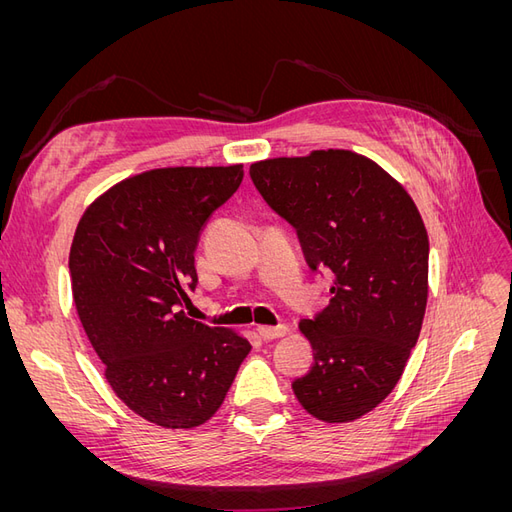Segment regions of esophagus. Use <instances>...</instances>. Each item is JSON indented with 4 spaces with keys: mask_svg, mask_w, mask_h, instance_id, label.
<instances>
[{
    "mask_svg": "<svg viewBox=\"0 0 512 512\" xmlns=\"http://www.w3.org/2000/svg\"><path fill=\"white\" fill-rule=\"evenodd\" d=\"M256 331L262 339H265V342H269V339L284 337L288 333V327H286V324H277V327H258Z\"/></svg>",
    "mask_w": 512,
    "mask_h": 512,
    "instance_id": "obj_1",
    "label": "esophagus"
}]
</instances>
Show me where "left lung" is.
<instances>
[{
    "label": "left lung",
    "mask_w": 512,
    "mask_h": 512,
    "mask_svg": "<svg viewBox=\"0 0 512 512\" xmlns=\"http://www.w3.org/2000/svg\"><path fill=\"white\" fill-rule=\"evenodd\" d=\"M250 177L297 230L309 269L333 277L329 305L299 322L314 365L292 391L318 421H356L395 389L423 327L421 213L404 185L348 149L254 162Z\"/></svg>",
    "instance_id": "left-lung-1"
}]
</instances>
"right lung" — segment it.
Wrapping results in <instances>:
<instances>
[{
	"label": "right lung",
	"instance_id": "1",
	"mask_svg": "<svg viewBox=\"0 0 512 512\" xmlns=\"http://www.w3.org/2000/svg\"><path fill=\"white\" fill-rule=\"evenodd\" d=\"M243 164L173 166L119 181L87 207L70 247L72 297L115 395L145 421L192 429L218 412L252 350L185 316L200 230Z\"/></svg>",
	"mask_w": 512,
	"mask_h": 512
}]
</instances>
